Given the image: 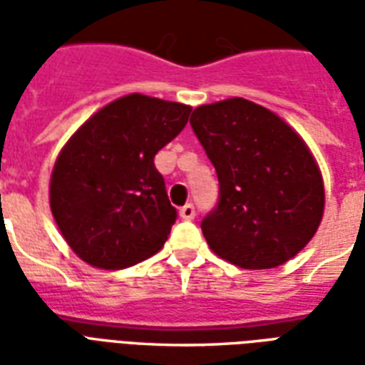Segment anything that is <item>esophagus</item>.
Masks as SVG:
<instances>
[{"mask_svg": "<svg viewBox=\"0 0 365 365\" xmlns=\"http://www.w3.org/2000/svg\"><path fill=\"white\" fill-rule=\"evenodd\" d=\"M180 217H182V219H185V221H191V219H195V207L191 205V203L183 205L182 209H180Z\"/></svg>", "mask_w": 365, "mask_h": 365, "instance_id": "esophagus-1", "label": "esophagus"}]
</instances>
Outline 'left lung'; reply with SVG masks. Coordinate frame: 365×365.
<instances>
[{
    "instance_id": "8db88e82",
    "label": "left lung",
    "mask_w": 365,
    "mask_h": 365,
    "mask_svg": "<svg viewBox=\"0 0 365 365\" xmlns=\"http://www.w3.org/2000/svg\"><path fill=\"white\" fill-rule=\"evenodd\" d=\"M190 123L219 178V203L201 221L209 248L245 269L297 256L324 211L321 170L305 140L242 97L201 105Z\"/></svg>"
}]
</instances>
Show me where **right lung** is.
Returning <instances> with one entry per match:
<instances>
[{
	"mask_svg": "<svg viewBox=\"0 0 365 365\" xmlns=\"http://www.w3.org/2000/svg\"><path fill=\"white\" fill-rule=\"evenodd\" d=\"M190 113V105L130 93L91 115L64 144L52 168L51 211L83 262L128 268L164 246L178 211L154 156Z\"/></svg>",
	"mask_w": 365,
	"mask_h": 365,
	"instance_id": "add662e5",
	"label": "right lung"
}]
</instances>
